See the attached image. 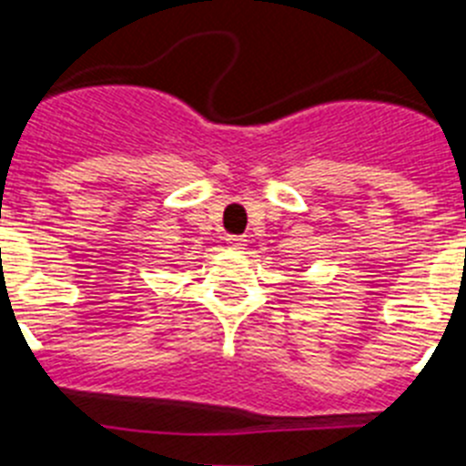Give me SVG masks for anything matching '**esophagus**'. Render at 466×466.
Segmentation results:
<instances>
[{
  "mask_svg": "<svg viewBox=\"0 0 466 466\" xmlns=\"http://www.w3.org/2000/svg\"><path fill=\"white\" fill-rule=\"evenodd\" d=\"M226 242H228L230 249H242V245H245V238H240V236H228V238H226Z\"/></svg>",
  "mask_w": 466,
  "mask_h": 466,
  "instance_id": "obj_1",
  "label": "esophagus"
}]
</instances>
